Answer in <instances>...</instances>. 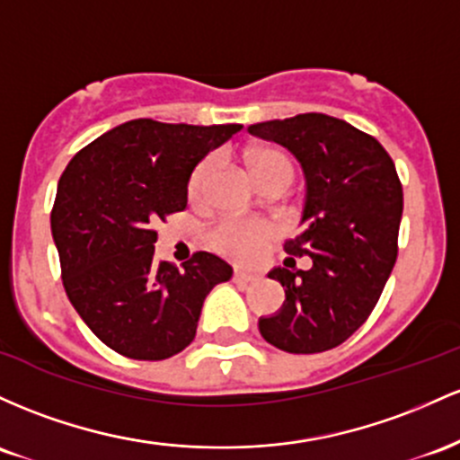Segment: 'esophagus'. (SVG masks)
<instances>
[{
  "instance_id": "esophagus-1",
  "label": "esophagus",
  "mask_w": 460,
  "mask_h": 460,
  "mask_svg": "<svg viewBox=\"0 0 460 460\" xmlns=\"http://www.w3.org/2000/svg\"><path fill=\"white\" fill-rule=\"evenodd\" d=\"M232 280H234L236 285H252V282H256V276L254 273L234 270V273H232Z\"/></svg>"
}]
</instances>
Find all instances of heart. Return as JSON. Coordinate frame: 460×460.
Returning a JSON list of instances; mask_svg holds the SVG:
<instances>
[{
  "mask_svg": "<svg viewBox=\"0 0 460 460\" xmlns=\"http://www.w3.org/2000/svg\"><path fill=\"white\" fill-rule=\"evenodd\" d=\"M247 169L252 178L256 180L258 187L271 180H285L291 184L293 167L285 154L276 149H254L245 156ZM217 156H208L195 167L189 182L190 199H202L208 189L210 180L217 172ZM276 234V228L265 219H252V217H230V219L219 221L215 230L210 232V247L219 254L232 258V261L247 262L254 261L265 252L267 241Z\"/></svg>",
  "mask_w": 460,
  "mask_h": 460,
  "instance_id": "1",
  "label": "heart"
}]
</instances>
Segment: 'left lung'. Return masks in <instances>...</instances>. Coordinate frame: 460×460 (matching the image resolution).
<instances>
[{"label": "left lung", "instance_id": "obj_1", "mask_svg": "<svg viewBox=\"0 0 460 460\" xmlns=\"http://www.w3.org/2000/svg\"><path fill=\"white\" fill-rule=\"evenodd\" d=\"M247 132L287 147L302 167V232L285 250L313 261L306 271L267 273L287 297L258 330L285 352H326L363 326L395 265L404 206L395 164L374 137L322 112L252 123Z\"/></svg>", "mask_w": 460, "mask_h": 460}]
</instances>
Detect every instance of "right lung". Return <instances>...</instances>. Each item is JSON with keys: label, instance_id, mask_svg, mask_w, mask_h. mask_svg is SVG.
<instances>
[{"label": "right lung", "instance_id": "add662e5", "mask_svg": "<svg viewBox=\"0 0 460 460\" xmlns=\"http://www.w3.org/2000/svg\"><path fill=\"white\" fill-rule=\"evenodd\" d=\"M241 128L132 119L80 149L60 175L51 236L66 297L115 352L134 360L182 352L206 296L232 278L210 252L184 270L156 262L154 226L187 208L193 169Z\"/></svg>", "mask_w": 460, "mask_h": 460}]
</instances>
